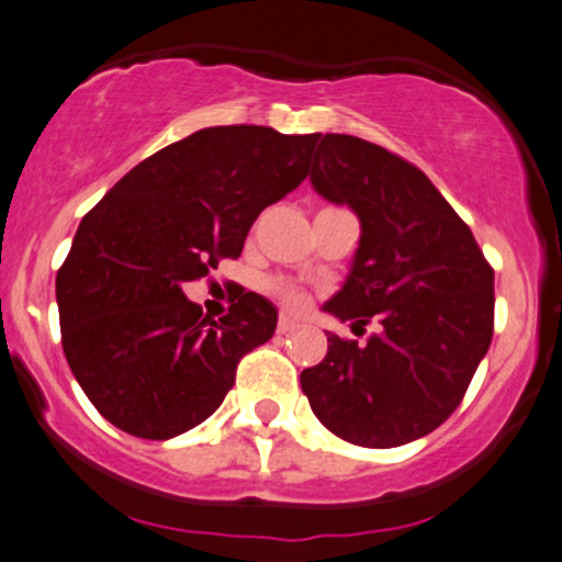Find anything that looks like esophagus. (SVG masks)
Segmentation results:
<instances>
[{
	"mask_svg": "<svg viewBox=\"0 0 562 562\" xmlns=\"http://www.w3.org/2000/svg\"><path fill=\"white\" fill-rule=\"evenodd\" d=\"M297 326L295 318L290 316H280V322H277V334H290Z\"/></svg>",
	"mask_w": 562,
	"mask_h": 562,
	"instance_id": "obj_1",
	"label": "esophagus"
}]
</instances>
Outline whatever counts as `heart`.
Listing matches in <instances>:
<instances>
[{
  "label": "heart",
  "instance_id": "1",
  "mask_svg": "<svg viewBox=\"0 0 562 562\" xmlns=\"http://www.w3.org/2000/svg\"><path fill=\"white\" fill-rule=\"evenodd\" d=\"M269 290H272V295L280 297L282 305H288V308H293V311L301 308V305L305 303V295L301 293V290L288 285V282H280V280L269 282Z\"/></svg>",
  "mask_w": 562,
  "mask_h": 562
}]
</instances>
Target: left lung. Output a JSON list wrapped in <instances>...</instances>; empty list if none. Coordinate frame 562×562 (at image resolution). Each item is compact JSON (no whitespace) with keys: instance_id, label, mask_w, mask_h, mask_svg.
Here are the masks:
<instances>
[{"instance_id":"1","label":"left lung","mask_w":562,"mask_h":562,"mask_svg":"<svg viewBox=\"0 0 562 562\" xmlns=\"http://www.w3.org/2000/svg\"><path fill=\"white\" fill-rule=\"evenodd\" d=\"M311 183L360 220L342 322L381 324L366 345L326 331V358L301 373L324 428L366 449L436 430L464 400L493 339V267L428 176L350 134H318Z\"/></svg>"}]
</instances>
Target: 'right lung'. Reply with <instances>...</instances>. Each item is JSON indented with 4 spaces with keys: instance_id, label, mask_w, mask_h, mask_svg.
Returning a JSON list of instances; mask_svg holds the SVG:
<instances>
[{
    "instance_id": "add662e5",
    "label": "right lung",
    "mask_w": 562,
    "mask_h": 562,
    "mask_svg": "<svg viewBox=\"0 0 562 562\" xmlns=\"http://www.w3.org/2000/svg\"><path fill=\"white\" fill-rule=\"evenodd\" d=\"M318 134L210 126L134 166L82 217L56 274L61 347L105 420L168 440L204 423L246 352L272 339L277 308L236 295L202 314L183 282L238 259L254 220L308 176Z\"/></svg>"
}]
</instances>
